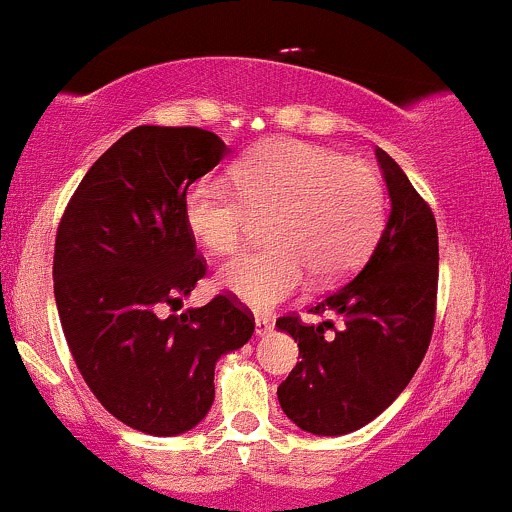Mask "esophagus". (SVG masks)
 <instances>
[{"instance_id":"obj_1","label":"esophagus","mask_w":512,"mask_h":512,"mask_svg":"<svg viewBox=\"0 0 512 512\" xmlns=\"http://www.w3.org/2000/svg\"><path fill=\"white\" fill-rule=\"evenodd\" d=\"M273 330V320L268 315H256V335H266Z\"/></svg>"}]
</instances>
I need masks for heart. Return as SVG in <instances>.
<instances>
[{"mask_svg": "<svg viewBox=\"0 0 512 512\" xmlns=\"http://www.w3.org/2000/svg\"><path fill=\"white\" fill-rule=\"evenodd\" d=\"M182 214L199 244L217 256L239 251L256 217H271V244L236 256L219 286L239 303L268 310L303 291L308 276L325 286L355 271L384 224L377 172L328 147L281 140L258 147L234 172V187L199 179Z\"/></svg>", "mask_w": 512, "mask_h": 512, "instance_id": "obj_1", "label": "heart"}]
</instances>
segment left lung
<instances>
[{"instance_id": "8db88e82", "label": "left lung", "mask_w": 512, "mask_h": 512, "mask_svg": "<svg viewBox=\"0 0 512 512\" xmlns=\"http://www.w3.org/2000/svg\"><path fill=\"white\" fill-rule=\"evenodd\" d=\"M392 212L372 256L352 281L310 313L340 315L303 323L276 320L298 342L300 362L278 387V402L303 431L340 436L370 424L419 370L436 318L439 231L429 204L402 167L377 150Z\"/></svg>"}]
</instances>
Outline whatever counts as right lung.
Returning a JSON list of instances; mask_svg holds the SVG:
<instances>
[{
	"label": "right lung",
	"mask_w": 512,
	"mask_h": 512,
	"mask_svg": "<svg viewBox=\"0 0 512 512\" xmlns=\"http://www.w3.org/2000/svg\"><path fill=\"white\" fill-rule=\"evenodd\" d=\"M226 155L202 128L140 125L93 162L56 231L54 295L78 372L115 419L177 436L214 402V365L254 335L231 293L165 315L207 273L182 214Z\"/></svg>",
	"instance_id": "obj_1"
}]
</instances>
